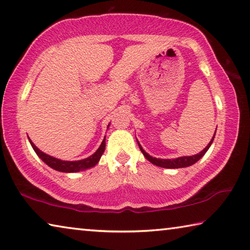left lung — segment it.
<instances>
[{
    "instance_id": "1",
    "label": "left lung",
    "mask_w": 250,
    "mask_h": 250,
    "mask_svg": "<svg viewBox=\"0 0 250 250\" xmlns=\"http://www.w3.org/2000/svg\"><path fill=\"white\" fill-rule=\"evenodd\" d=\"M215 134H216V131H215ZM215 134H213V137L211 138L210 142H209L207 146H206L203 151H200L199 153H197V154H193V156L179 157V158H176V159H159V158L151 157L149 153H146L145 151L144 148H142L139 142H138V145H139V148L141 150V152L144 153V156L146 158V160H149L154 166H158V167H161V168H169V169L186 168V167H189V166H192L193 164H196L198 160L201 159V158L205 156V153L208 151V149L210 148L213 139H215Z\"/></svg>"
}]
</instances>
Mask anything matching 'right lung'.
<instances>
[{
	"instance_id": "right-lung-1",
	"label": "right lung",
	"mask_w": 250,
	"mask_h": 250,
	"mask_svg": "<svg viewBox=\"0 0 250 250\" xmlns=\"http://www.w3.org/2000/svg\"><path fill=\"white\" fill-rule=\"evenodd\" d=\"M108 125V128H109ZM29 141L31 146H32L33 150L35 151V153L38 154L39 158H41V160L46 164L49 167H51L54 170H58V171H61V172H79V171H83V170H86V169H90L96 166L99 160H100V158L102 154L104 152V149H105V137L104 138V141L101 142L100 146H99L98 150L93 154H91L90 157L85 158V159H82V160H77V161H66V160H61V159H58V158H54L52 156H49V154L44 153L43 151H41L37 146H35L32 140H30L29 138Z\"/></svg>"
}]
</instances>
